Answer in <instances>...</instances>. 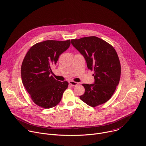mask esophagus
Listing matches in <instances>:
<instances>
[{"label": "esophagus", "instance_id": "1", "mask_svg": "<svg viewBox=\"0 0 146 146\" xmlns=\"http://www.w3.org/2000/svg\"><path fill=\"white\" fill-rule=\"evenodd\" d=\"M69 84H70V85H71L72 86H73V87H74V86H77V85L78 84V82H74V81H70L69 82Z\"/></svg>", "mask_w": 146, "mask_h": 146}]
</instances>
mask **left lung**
<instances>
[{
  "instance_id": "left-lung-1",
  "label": "left lung",
  "mask_w": 146,
  "mask_h": 146,
  "mask_svg": "<svg viewBox=\"0 0 146 146\" xmlns=\"http://www.w3.org/2000/svg\"><path fill=\"white\" fill-rule=\"evenodd\" d=\"M71 43L84 57L88 69L94 70V84H82L85 92L80 96L91 107L108 102L114 93L120 79L121 65L113 47L96 36L71 40Z\"/></svg>"
}]
</instances>
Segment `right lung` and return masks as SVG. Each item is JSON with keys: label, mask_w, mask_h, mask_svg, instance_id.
<instances>
[{"label": "right lung", "mask_w": 146, "mask_h": 146, "mask_svg": "<svg viewBox=\"0 0 146 146\" xmlns=\"http://www.w3.org/2000/svg\"><path fill=\"white\" fill-rule=\"evenodd\" d=\"M70 46V40H46L33 45L21 65V78L33 102L44 109L55 107L68 88L67 81H58L51 76V67Z\"/></svg>", "instance_id": "add662e5"}]
</instances>
